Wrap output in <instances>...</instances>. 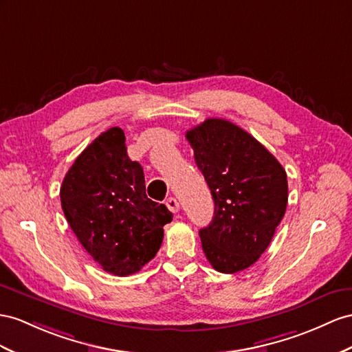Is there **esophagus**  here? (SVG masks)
I'll return each mask as SVG.
<instances>
[{"mask_svg":"<svg viewBox=\"0 0 352 352\" xmlns=\"http://www.w3.org/2000/svg\"><path fill=\"white\" fill-rule=\"evenodd\" d=\"M166 206L169 208V211L174 212V214L179 211V204H178L175 197H169V199L166 201Z\"/></svg>","mask_w":352,"mask_h":352,"instance_id":"esophagus-1","label":"esophagus"}]
</instances>
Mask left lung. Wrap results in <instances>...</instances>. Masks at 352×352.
Returning <instances> with one entry per match:
<instances>
[{
    "label": "left lung",
    "mask_w": 352,
    "mask_h": 352,
    "mask_svg": "<svg viewBox=\"0 0 352 352\" xmlns=\"http://www.w3.org/2000/svg\"><path fill=\"white\" fill-rule=\"evenodd\" d=\"M186 138L214 199L212 221L199 230L202 250L215 270L239 272L263 254L284 217L287 174L254 137L224 119H206Z\"/></svg>",
    "instance_id": "1"
}]
</instances>
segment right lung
<instances>
[{"label":"right lung","mask_w":352,"mask_h":352,"mask_svg":"<svg viewBox=\"0 0 352 352\" xmlns=\"http://www.w3.org/2000/svg\"><path fill=\"white\" fill-rule=\"evenodd\" d=\"M60 204L80 244L117 276L148 263L173 221L164 204L147 197L142 168L129 159L120 128L102 132L76 159L62 182Z\"/></svg>","instance_id":"obj_1"}]
</instances>
